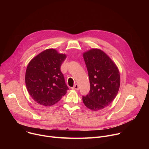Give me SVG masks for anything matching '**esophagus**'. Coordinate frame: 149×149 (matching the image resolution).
<instances>
[{
    "label": "esophagus",
    "instance_id": "34e87169",
    "mask_svg": "<svg viewBox=\"0 0 149 149\" xmlns=\"http://www.w3.org/2000/svg\"><path fill=\"white\" fill-rule=\"evenodd\" d=\"M73 90H79V87H78V85L77 84H75L74 87L72 88Z\"/></svg>",
    "mask_w": 149,
    "mask_h": 149
}]
</instances>
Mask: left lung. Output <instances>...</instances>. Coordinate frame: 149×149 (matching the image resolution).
I'll use <instances>...</instances> for the list:
<instances>
[{
    "label": "left lung",
    "instance_id": "1",
    "mask_svg": "<svg viewBox=\"0 0 149 149\" xmlns=\"http://www.w3.org/2000/svg\"><path fill=\"white\" fill-rule=\"evenodd\" d=\"M87 68L90 90L82 101L87 108L98 111L107 107L116 98L120 88L118 69L111 58L99 49L83 54Z\"/></svg>",
    "mask_w": 149,
    "mask_h": 149
}]
</instances>
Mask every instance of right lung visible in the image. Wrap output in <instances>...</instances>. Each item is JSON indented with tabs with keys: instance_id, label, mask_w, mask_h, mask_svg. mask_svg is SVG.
Wrapping results in <instances>:
<instances>
[{
	"instance_id": "right-lung-1",
	"label": "right lung",
	"mask_w": 149,
	"mask_h": 149,
	"mask_svg": "<svg viewBox=\"0 0 149 149\" xmlns=\"http://www.w3.org/2000/svg\"><path fill=\"white\" fill-rule=\"evenodd\" d=\"M65 54L54 49L40 52L28 63L25 83L31 97L38 104L50 106L58 102L69 89L61 71Z\"/></svg>"
}]
</instances>
